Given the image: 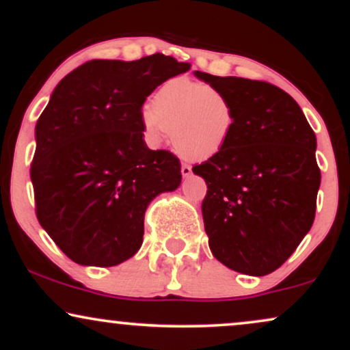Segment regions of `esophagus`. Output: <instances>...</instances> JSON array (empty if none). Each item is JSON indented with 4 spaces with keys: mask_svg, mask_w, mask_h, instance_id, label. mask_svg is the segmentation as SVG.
Segmentation results:
<instances>
[{
    "mask_svg": "<svg viewBox=\"0 0 350 350\" xmlns=\"http://www.w3.org/2000/svg\"><path fill=\"white\" fill-rule=\"evenodd\" d=\"M193 174V169H191V165L188 164H181V175L183 176H189Z\"/></svg>",
    "mask_w": 350,
    "mask_h": 350,
    "instance_id": "obj_1",
    "label": "esophagus"
}]
</instances>
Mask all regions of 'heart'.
<instances>
[{"label": "heart", "mask_w": 350, "mask_h": 350, "mask_svg": "<svg viewBox=\"0 0 350 350\" xmlns=\"http://www.w3.org/2000/svg\"><path fill=\"white\" fill-rule=\"evenodd\" d=\"M237 122L232 100L199 81L174 78L159 85L151 108H143L142 126L154 145L169 131L172 146L188 159L202 161L228 146Z\"/></svg>", "instance_id": "heart-1"}]
</instances>
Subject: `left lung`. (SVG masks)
I'll return each mask as SVG.
<instances>
[{"instance_id":"obj_1","label":"left lung","mask_w":350,"mask_h":350,"mask_svg":"<svg viewBox=\"0 0 350 350\" xmlns=\"http://www.w3.org/2000/svg\"><path fill=\"white\" fill-rule=\"evenodd\" d=\"M194 75L223 90L237 111L228 146L193 167L207 183L202 217L210 250L232 271L271 274L314 223L315 133L293 97L274 84Z\"/></svg>"}]
</instances>
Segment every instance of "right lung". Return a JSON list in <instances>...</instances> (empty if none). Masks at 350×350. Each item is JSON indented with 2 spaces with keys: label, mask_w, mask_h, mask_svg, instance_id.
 Listing matches in <instances>:
<instances>
[{
  "label": "right lung",
  "mask_w": 350,
  "mask_h": 350,
  "mask_svg": "<svg viewBox=\"0 0 350 350\" xmlns=\"http://www.w3.org/2000/svg\"><path fill=\"white\" fill-rule=\"evenodd\" d=\"M189 68L164 54L89 60L54 89L36 122L30 176L38 221L70 260H129L142 247L148 204L180 186L178 157L143 140L142 108Z\"/></svg>",
  "instance_id": "right-lung-1"
}]
</instances>
